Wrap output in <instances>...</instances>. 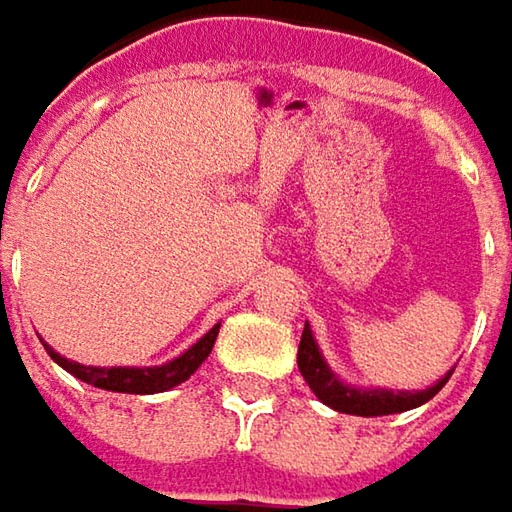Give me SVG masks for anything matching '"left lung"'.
Instances as JSON below:
<instances>
[{
    "label": "left lung",
    "mask_w": 512,
    "mask_h": 512,
    "mask_svg": "<svg viewBox=\"0 0 512 512\" xmlns=\"http://www.w3.org/2000/svg\"><path fill=\"white\" fill-rule=\"evenodd\" d=\"M297 368L303 374V380L309 383V389L315 392L318 401H324L327 407L339 410V413H348V416H392V413H407L413 407L427 404L451 377V371L421 389V392H392V389H356L342 383L333 368L324 362V356L315 345V336L309 330V324L303 327V336H300V348H297Z\"/></svg>",
    "instance_id": "1"
}]
</instances>
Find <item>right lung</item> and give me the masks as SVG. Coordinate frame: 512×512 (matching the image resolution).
Instances as JSON below:
<instances>
[{
	"label": "right lung",
	"instance_id": "obj_1",
	"mask_svg": "<svg viewBox=\"0 0 512 512\" xmlns=\"http://www.w3.org/2000/svg\"><path fill=\"white\" fill-rule=\"evenodd\" d=\"M218 330H221V324H215L197 345H191L182 356H176V359H170L164 365H153V368H126V365L99 368V365H82V362L64 359L61 353H55L49 345H43V348L64 371H70L73 377H79L82 383H91L96 389L126 392V395H156V392H167V389L185 383L206 362V356L215 348Z\"/></svg>",
	"mask_w": 512,
	"mask_h": 512
}]
</instances>
